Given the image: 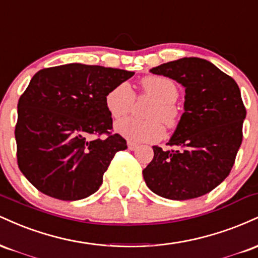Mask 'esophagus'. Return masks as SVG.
<instances>
[{
  "label": "esophagus",
  "mask_w": 258,
  "mask_h": 258,
  "mask_svg": "<svg viewBox=\"0 0 258 258\" xmlns=\"http://www.w3.org/2000/svg\"><path fill=\"white\" fill-rule=\"evenodd\" d=\"M127 147H128L130 150H135V149H137L138 144L137 143H133V142H127Z\"/></svg>",
  "instance_id": "esophagus-1"
}]
</instances>
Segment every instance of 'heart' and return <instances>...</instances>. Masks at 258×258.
I'll return each instance as SVG.
<instances>
[{
    "mask_svg": "<svg viewBox=\"0 0 258 258\" xmlns=\"http://www.w3.org/2000/svg\"><path fill=\"white\" fill-rule=\"evenodd\" d=\"M142 96L154 99L147 116L149 120L125 119L115 125V130L130 142H155L165 135V127L173 128L178 123L179 112L176 108L179 91L171 79L165 76L149 75L141 81ZM136 94L128 82H121L112 87L105 97L106 110L114 119L119 120L131 112Z\"/></svg>",
    "mask_w": 258,
    "mask_h": 258,
    "instance_id": "heart-1",
    "label": "heart"
}]
</instances>
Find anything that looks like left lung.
Segmentation results:
<instances>
[{"instance_id": "1", "label": "left lung", "mask_w": 258, "mask_h": 258, "mask_svg": "<svg viewBox=\"0 0 258 258\" xmlns=\"http://www.w3.org/2000/svg\"><path fill=\"white\" fill-rule=\"evenodd\" d=\"M185 88L184 112L168 146L153 147L154 158L143 170L147 185L171 200L210 193L227 178L242 141L246 109L229 75L201 58H182L150 70Z\"/></svg>"}]
</instances>
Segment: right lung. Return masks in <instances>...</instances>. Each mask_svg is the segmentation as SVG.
<instances>
[{"instance_id":"1","label":"right lung","mask_w":258,"mask_h":258,"mask_svg":"<svg viewBox=\"0 0 258 258\" xmlns=\"http://www.w3.org/2000/svg\"><path fill=\"white\" fill-rule=\"evenodd\" d=\"M133 75L78 63L35 74L18 102L14 135L18 166L41 193L73 201L98 190L115 154L127 149L112 133L105 97Z\"/></svg>"}]
</instances>
